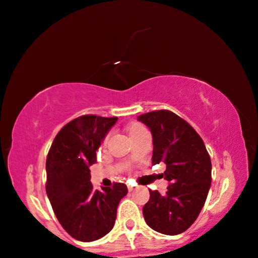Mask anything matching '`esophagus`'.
Masks as SVG:
<instances>
[{
    "mask_svg": "<svg viewBox=\"0 0 258 258\" xmlns=\"http://www.w3.org/2000/svg\"><path fill=\"white\" fill-rule=\"evenodd\" d=\"M128 189L130 192H132V191H134V189H135V187H134V186H132V185H128Z\"/></svg>",
    "mask_w": 258,
    "mask_h": 258,
    "instance_id": "34e87169",
    "label": "esophagus"
}]
</instances>
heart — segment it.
Wrapping results in <instances>:
<instances>
[{"mask_svg":"<svg viewBox=\"0 0 258 258\" xmlns=\"http://www.w3.org/2000/svg\"><path fill=\"white\" fill-rule=\"evenodd\" d=\"M142 128H143V126H142L141 124H137V123H135V124L129 126V134L132 135L133 133H135V132H137V130H140Z\"/></svg>","mask_w":258,"mask_h":258,"instance_id":"b5f03b06","label":"heart"}]
</instances>
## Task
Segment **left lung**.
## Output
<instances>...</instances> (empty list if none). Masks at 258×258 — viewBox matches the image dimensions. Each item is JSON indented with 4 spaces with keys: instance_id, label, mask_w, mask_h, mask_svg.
<instances>
[{
    "instance_id": "left-lung-1",
    "label": "left lung",
    "mask_w": 258,
    "mask_h": 258,
    "mask_svg": "<svg viewBox=\"0 0 258 258\" xmlns=\"http://www.w3.org/2000/svg\"><path fill=\"white\" fill-rule=\"evenodd\" d=\"M154 138L152 165H166L167 191H151L143 207L145 222L158 233L180 234L192 226L206 201L212 163L204 141L192 125L173 111L162 109L138 116Z\"/></svg>"
}]
</instances>
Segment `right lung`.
<instances>
[{
    "mask_svg": "<svg viewBox=\"0 0 258 258\" xmlns=\"http://www.w3.org/2000/svg\"><path fill=\"white\" fill-rule=\"evenodd\" d=\"M117 117L83 115L65 124L46 157V194L67 233L78 241L101 238L113 229L120 200L128 193L122 182L102 191L93 188L89 166Z\"/></svg>",
    "mask_w": 258,
    "mask_h": 258,
    "instance_id": "right-lung-1",
    "label": "right lung"
}]
</instances>
